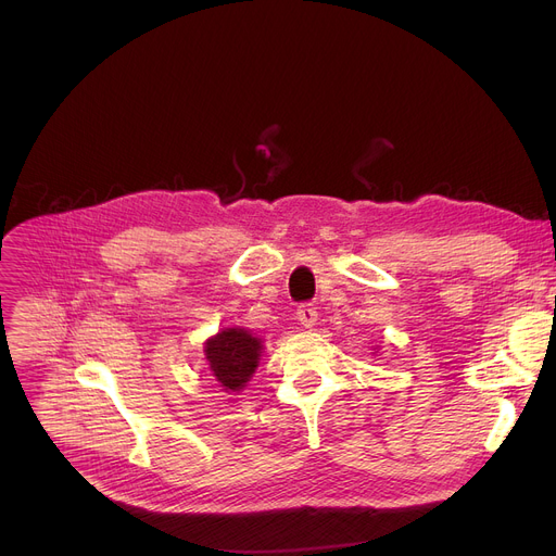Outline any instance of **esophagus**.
I'll use <instances>...</instances> for the list:
<instances>
[{
  "instance_id": "1",
  "label": "esophagus",
  "mask_w": 556,
  "mask_h": 556,
  "mask_svg": "<svg viewBox=\"0 0 556 556\" xmlns=\"http://www.w3.org/2000/svg\"><path fill=\"white\" fill-rule=\"evenodd\" d=\"M316 316H319V314H316V307L312 303H303L296 309V319H299V324L303 328H314L316 326Z\"/></svg>"
}]
</instances>
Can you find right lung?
Segmentation results:
<instances>
[{
	"mask_svg": "<svg viewBox=\"0 0 556 556\" xmlns=\"http://www.w3.org/2000/svg\"><path fill=\"white\" fill-rule=\"evenodd\" d=\"M264 341L244 328H224L204 343L211 376L226 393H240L260 367Z\"/></svg>",
	"mask_w": 556,
	"mask_h": 556,
	"instance_id": "right-lung-1",
	"label": "right lung"
}]
</instances>
